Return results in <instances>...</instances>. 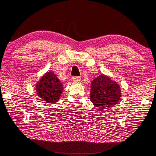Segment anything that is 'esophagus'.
Segmentation results:
<instances>
[{"label": "esophagus", "instance_id": "obj_1", "mask_svg": "<svg viewBox=\"0 0 156 156\" xmlns=\"http://www.w3.org/2000/svg\"><path fill=\"white\" fill-rule=\"evenodd\" d=\"M73 80L75 82H79V81H81V77L80 76H73Z\"/></svg>", "mask_w": 156, "mask_h": 156}]
</instances>
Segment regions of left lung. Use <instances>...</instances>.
I'll return each mask as SVG.
<instances>
[{
	"instance_id": "8db88e82",
	"label": "left lung",
	"mask_w": 156,
	"mask_h": 156,
	"mask_svg": "<svg viewBox=\"0 0 156 156\" xmlns=\"http://www.w3.org/2000/svg\"><path fill=\"white\" fill-rule=\"evenodd\" d=\"M120 97L119 85L108 76L99 75L91 82L90 100L99 109L113 107Z\"/></svg>"
}]
</instances>
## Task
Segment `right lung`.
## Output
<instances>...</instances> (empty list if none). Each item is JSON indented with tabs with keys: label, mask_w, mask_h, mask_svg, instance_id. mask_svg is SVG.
<instances>
[{
	"label": "right lung",
	"mask_w": 156,
	"mask_h": 156,
	"mask_svg": "<svg viewBox=\"0 0 156 156\" xmlns=\"http://www.w3.org/2000/svg\"><path fill=\"white\" fill-rule=\"evenodd\" d=\"M37 93L39 98L48 103H55L63 90L62 83L52 72L47 73L37 85Z\"/></svg>",
	"instance_id": "obj_1"
}]
</instances>
